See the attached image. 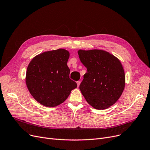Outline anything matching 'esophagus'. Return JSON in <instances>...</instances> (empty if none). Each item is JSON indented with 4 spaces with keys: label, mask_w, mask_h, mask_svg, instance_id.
Returning <instances> with one entry per match:
<instances>
[{
    "label": "esophagus",
    "mask_w": 150,
    "mask_h": 150,
    "mask_svg": "<svg viewBox=\"0 0 150 150\" xmlns=\"http://www.w3.org/2000/svg\"><path fill=\"white\" fill-rule=\"evenodd\" d=\"M80 83H81V81H77V86H79V85H80Z\"/></svg>",
    "instance_id": "34e87169"
}]
</instances>
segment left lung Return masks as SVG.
Returning <instances> with one entry per match:
<instances>
[{
	"mask_svg": "<svg viewBox=\"0 0 150 150\" xmlns=\"http://www.w3.org/2000/svg\"><path fill=\"white\" fill-rule=\"evenodd\" d=\"M78 55L87 69L79 89L88 103L97 110L115 104L125 86L124 71L120 61L100 50H80Z\"/></svg>",
	"mask_w": 150,
	"mask_h": 150,
	"instance_id": "obj_1",
	"label": "left lung"
}]
</instances>
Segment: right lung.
<instances>
[{"mask_svg": "<svg viewBox=\"0 0 150 150\" xmlns=\"http://www.w3.org/2000/svg\"><path fill=\"white\" fill-rule=\"evenodd\" d=\"M69 57L67 50L60 49L41 53L29 63L26 85L34 98L42 105H59L77 87L76 82L69 78Z\"/></svg>", "mask_w": 150, "mask_h": 150, "instance_id": "right-lung-1", "label": "right lung"}]
</instances>
